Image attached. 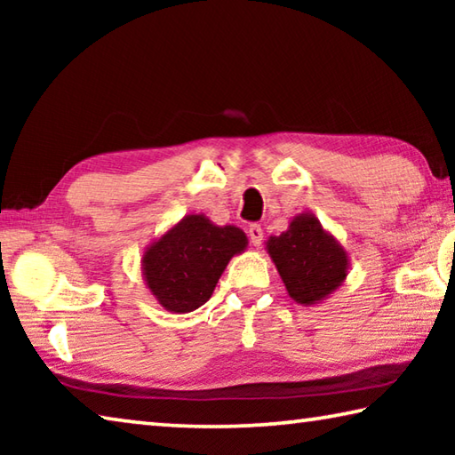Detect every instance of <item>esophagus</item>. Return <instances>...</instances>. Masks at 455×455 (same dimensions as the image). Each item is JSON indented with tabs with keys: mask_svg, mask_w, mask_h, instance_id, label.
Returning <instances> with one entry per match:
<instances>
[{
	"mask_svg": "<svg viewBox=\"0 0 455 455\" xmlns=\"http://www.w3.org/2000/svg\"><path fill=\"white\" fill-rule=\"evenodd\" d=\"M246 233H249V238H251L252 246H257V249H259V246L263 244V228H260L259 225H251Z\"/></svg>",
	"mask_w": 455,
	"mask_h": 455,
	"instance_id": "esophagus-1",
	"label": "esophagus"
}]
</instances>
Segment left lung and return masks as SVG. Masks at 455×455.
<instances>
[{"instance_id": "8db88e82", "label": "left lung", "mask_w": 455, "mask_h": 455, "mask_svg": "<svg viewBox=\"0 0 455 455\" xmlns=\"http://www.w3.org/2000/svg\"><path fill=\"white\" fill-rule=\"evenodd\" d=\"M267 252L299 305L323 303L347 279L349 252L313 212L297 214L284 233L268 236Z\"/></svg>"}]
</instances>
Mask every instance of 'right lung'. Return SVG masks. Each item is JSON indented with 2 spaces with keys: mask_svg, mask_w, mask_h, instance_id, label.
Here are the masks:
<instances>
[{
  "mask_svg": "<svg viewBox=\"0 0 455 455\" xmlns=\"http://www.w3.org/2000/svg\"><path fill=\"white\" fill-rule=\"evenodd\" d=\"M249 238L235 225L219 227L204 214H187L142 252L146 289L171 313H190L209 301L228 260Z\"/></svg>",
  "mask_w": 455,
  "mask_h": 455,
  "instance_id": "right-lung-1",
  "label": "right lung"
}]
</instances>
